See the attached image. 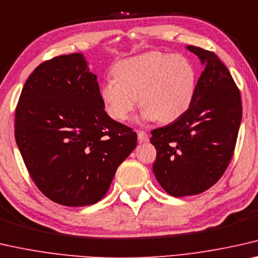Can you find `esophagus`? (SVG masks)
Segmentation results:
<instances>
[{
  "instance_id": "esophagus-1",
  "label": "esophagus",
  "mask_w": 258,
  "mask_h": 258,
  "mask_svg": "<svg viewBox=\"0 0 258 258\" xmlns=\"http://www.w3.org/2000/svg\"><path fill=\"white\" fill-rule=\"evenodd\" d=\"M137 133H138V141H139V142H146V141L149 140L148 133H146L145 131L139 130Z\"/></svg>"
}]
</instances>
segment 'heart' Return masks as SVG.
Instances as JSON below:
<instances>
[{
    "label": "heart",
    "mask_w": 258,
    "mask_h": 258,
    "mask_svg": "<svg viewBox=\"0 0 258 258\" xmlns=\"http://www.w3.org/2000/svg\"><path fill=\"white\" fill-rule=\"evenodd\" d=\"M101 88L105 111L126 121L138 106L142 118L168 124L182 117L196 95L197 72L186 57L149 52L119 62Z\"/></svg>",
    "instance_id": "obj_1"
}]
</instances>
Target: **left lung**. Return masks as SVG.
I'll return each mask as SVG.
<instances>
[{"mask_svg": "<svg viewBox=\"0 0 258 258\" xmlns=\"http://www.w3.org/2000/svg\"><path fill=\"white\" fill-rule=\"evenodd\" d=\"M187 49L205 64L196 95L182 117L152 131L156 148L153 171L174 197L198 195L213 186L234 155L242 119L241 94L228 68L214 52Z\"/></svg>", "mask_w": 258, "mask_h": 258, "instance_id": "8db88e82", "label": "left lung"}]
</instances>
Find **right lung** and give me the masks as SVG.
I'll list each match as a JSON object with an SVG mask.
<instances>
[{
  "label": "right lung",
  "mask_w": 258,
  "mask_h": 258,
  "mask_svg": "<svg viewBox=\"0 0 258 258\" xmlns=\"http://www.w3.org/2000/svg\"><path fill=\"white\" fill-rule=\"evenodd\" d=\"M15 138L38 189L64 206L101 201L137 146V133L107 116L97 76L80 53L46 60L29 76Z\"/></svg>",
  "instance_id": "add662e5"
}]
</instances>
